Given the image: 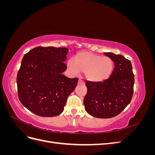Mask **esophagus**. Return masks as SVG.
I'll use <instances>...</instances> for the list:
<instances>
[{"instance_id":"obj_1","label":"esophagus","mask_w":155,"mask_h":155,"mask_svg":"<svg viewBox=\"0 0 155 155\" xmlns=\"http://www.w3.org/2000/svg\"><path fill=\"white\" fill-rule=\"evenodd\" d=\"M78 84H82V85H83V84H84V82H83V80H81V79H79V81H78Z\"/></svg>"}]
</instances>
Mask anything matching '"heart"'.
<instances>
[{"label": "heart", "mask_w": 155, "mask_h": 155, "mask_svg": "<svg viewBox=\"0 0 155 155\" xmlns=\"http://www.w3.org/2000/svg\"><path fill=\"white\" fill-rule=\"evenodd\" d=\"M67 67L72 74L84 72L86 78L93 82H102L109 79L113 72L114 64L108 56H101L88 51H80L73 59L68 61Z\"/></svg>", "instance_id": "b5f03b06"}]
</instances>
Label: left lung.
Here are the masks:
<instances>
[{
    "mask_svg": "<svg viewBox=\"0 0 155 155\" xmlns=\"http://www.w3.org/2000/svg\"><path fill=\"white\" fill-rule=\"evenodd\" d=\"M114 63L110 77L103 82L87 81L83 104L88 113L96 118H110L127 106L133 95L134 76L130 60L123 55L105 52Z\"/></svg>",
    "mask_w": 155,
    "mask_h": 155,
    "instance_id": "obj_1",
    "label": "left lung"
}]
</instances>
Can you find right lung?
<instances>
[{
    "label": "right lung",
    "mask_w": 155,
    "mask_h": 155,
    "mask_svg": "<svg viewBox=\"0 0 155 155\" xmlns=\"http://www.w3.org/2000/svg\"><path fill=\"white\" fill-rule=\"evenodd\" d=\"M68 49L38 46L22 58L18 71V96L21 104L42 117L59 115L67 97L76 88L78 79L63 74Z\"/></svg>",
    "instance_id": "add662e5"
}]
</instances>
